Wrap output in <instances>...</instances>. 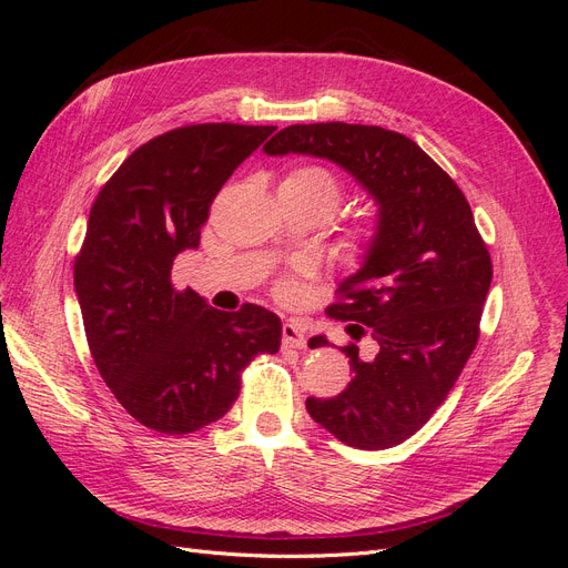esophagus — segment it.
<instances>
[{"mask_svg":"<svg viewBox=\"0 0 568 568\" xmlns=\"http://www.w3.org/2000/svg\"><path fill=\"white\" fill-rule=\"evenodd\" d=\"M282 341L286 348H305V326L298 320H286L282 324Z\"/></svg>","mask_w":568,"mask_h":568,"instance_id":"esophagus-1","label":"esophagus"}]
</instances>
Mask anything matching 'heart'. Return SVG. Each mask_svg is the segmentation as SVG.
<instances>
[{
  "label": "heart",
  "instance_id": "obj_1",
  "mask_svg": "<svg viewBox=\"0 0 568 568\" xmlns=\"http://www.w3.org/2000/svg\"><path fill=\"white\" fill-rule=\"evenodd\" d=\"M280 192L298 196L303 201H313V203L320 205V209H324L326 215H332L338 209V203L343 201L341 180L332 173L329 168L313 165V163L288 170L286 178L280 184ZM379 239H382V217H379V213H376V211L363 213L341 239L343 261L351 263V265L365 263L367 257L372 255V251L376 248V244H379ZM301 272H303V267H301ZM277 291L282 296H288L291 291H294V282L282 280L277 284Z\"/></svg>",
  "mask_w": 568,
  "mask_h": 568
}]
</instances>
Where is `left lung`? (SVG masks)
Masks as SVG:
<instances>
[{
    "label": "left lung",
    "instance_id": "left-lung-1",
    "mask_svg": "<svg viewBox=\"0 0 568 568\" xmlns=\"http://www.w3.org/2000/svg\"><path fill=\"white\" fill-rule=\"evenodd\" d=\"M270 156L329 159L379 205L382 239L353 277L336 288L326 315L379 346L334 398H307L311 417L359 450L400 445L448 398L478 341L493 263L467 196L409 136L376 125H288L263 146ZM326 346L324 336L311 348Z\"/></svg>",
    "mask_w": 568,
    "mask_h": 568
}]
</instances>
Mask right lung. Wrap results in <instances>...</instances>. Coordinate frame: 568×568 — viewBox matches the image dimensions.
Returning <instances> with one entry per match:
<instances>
[{
    "label": "right lung",
    "instance_id": "obj_1",
    "mask_svg": "<svg viewBox=\"0 0 568 568\" xmlns=\"http://www.w3.org/2000/svg\"><path fill=\"white\" fill-rule=\"evenodd\" d=\"M274 130L201 123L153 136L92 203L73 267L84 334L101 379L151 432L194 434L225 417L251 359L280 351L274 313H222L170 280L222 184Z\"/></svg>",
    "mask_w": 568,
    "mask_h": 568
}]
</instances>
